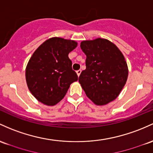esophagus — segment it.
Segmentation results:
<instances>
[{"label":"esophagus","mask_w":153,"mask_h":153,"mask_svg":"<svg viewBox=\"0 0 153 153\" xmlns=\"http://www.w3.org/2000/svg\"><path fill=\"white\" fill-rule=\"evenodd\" d=\"M76 73H77V75H78V76L79 77V76H80V73H81V70H77Z\"/></svg>","instance_id":"1"}]
</instances>
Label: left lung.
<instances>
[{"mask_svg": "<svg viewBox=\"0 0 153 153\" xmlns=\"http://www.w3.org/2000/svg\"><path fill=\"white\" fill-rule=\"evenodd\" d=\"M80 48L86 55V68L80 75L79 83L95 105H107L117 98L126 83L125 58L114 43L103 38L82 41Z\"/></svg>", "mask_w": 153, "mask_h": 153, "instance_id": "left-lung-1", "label": "left lung"}]
</instances>
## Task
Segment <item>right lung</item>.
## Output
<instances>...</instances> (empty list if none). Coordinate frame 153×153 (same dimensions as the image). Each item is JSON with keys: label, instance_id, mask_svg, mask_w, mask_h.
Masks as SVG:
<instances>
[{"label": "right lung", "instance_id": "obj_1", "mask_svg": "<svg viewBox=\"0 0 153 153\" xmlns=\"http://www.w3.org/2000/svg\"><path fill=\"white\" fill-rule=\"evenodd\" d=\"M77 42L51 38L38 47L30 59L25 76L28 88L39 102L53 106L61 101L70 84L78 80L68 57Z\"/></svg>", "mask_w": 153, "mask_h": 153}]
</instances>
